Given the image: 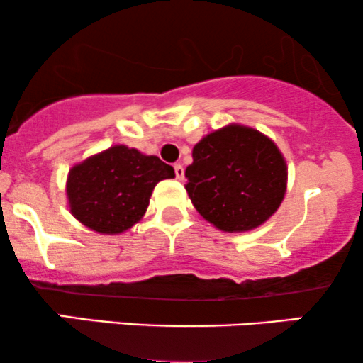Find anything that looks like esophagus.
Listing matches in <instances>:
<instances>
[{"label":"esophagus","instance_id":"obj_1","mask_svg":"<svg viewBox=\"0 0 363 363\" xmlns=\"http://www.w3.org/2000/svg\"><path fill=\"white\" fill-rule=\"evenodd\" d=\"M174 174H177V180H183V177H185V169L180 163L174 164Z\"/></svg>","mask_w":363,"mask_h":363}]
</instances>
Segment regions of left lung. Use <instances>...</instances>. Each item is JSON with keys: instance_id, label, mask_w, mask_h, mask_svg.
Returning <instances> with one entry per match:
<instances>
[{"instance_id": "1", "label": "left lung", "mask_w": 363, "mask_h": 363, "mask_svg": "<svg viewBox=\"0 0 363 363\" xmlns=\"http://www.w3.org/2000/svg\"><path fill=\"white\" fill-rule=\"evenodd\" d=\"M191 156L185 190L216 229L253 231L279 211L287 191V163L263 132L228 123L203 135Z\"/></svg>"}]
</instances>
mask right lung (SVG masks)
I'll use <instances>...</instances> for the list:
<instances>
[{
    "label": "right lung",
    "instance_id": "add662e5",
    "mask_svg": "<svg viewBox=\"0 0 363 363\" xmlns=\"http://www.w3.org/2000/svg\"><path fill=\"white\" fill-rule=\"evenodd\" d=\"M174 178L173 166L125 144H115L72 164L66 178L67 207L98 234L129 231L146 214L157 182Z\"/></svg>",
    "mask_w": 363,
    "mask_h": 363
}]
</instances>
